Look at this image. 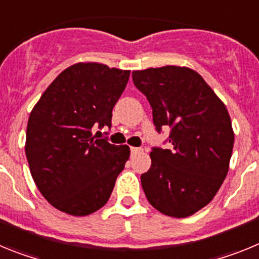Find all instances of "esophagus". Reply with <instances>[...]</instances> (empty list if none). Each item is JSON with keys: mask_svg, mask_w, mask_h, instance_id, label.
<instances>
[{"mask_svg": "<svg viewBox=\"0 0 259 259\" xmlns=\"http://www.w3.org/2000/svg\"><path fill=\"white\" fill-rule=\"evenodd\" d=\"M141 152V148H135V146H131V153L135 154V153H139Z\"/></svg>", "mask_w": 259, "mask_h": 259, "instance_id": "obj_1", "label": "esophagus"}]
</instances>
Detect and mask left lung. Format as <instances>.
<instances>
[{
    "label": "left lung",
    "mask_w": 259,
    "mask_h": 259,
    "mask_svg": "<svg viewBox=\"0 0 259 259\" xmlns=\"http://www.w3.org/2000/svg\"><path fill=\"white\" fill-rule=\"evenodd\" d=\"M149 101L158 134L170 128L171 149L153 146L141 185L153 207L185 218L206 206L226 179L235 135L228 111L196 71L178 66L132 72ZM164 141V143H166Z\"/></svg>",
    "instance_id": "1"
}]
</instances>
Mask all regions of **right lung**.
<instances>
[{"label": "right lung", "instance_id": "1", "mask_svg": "<svg viewBox=\"0 0 259 259\" xmlns=\"http://www.w3.org/2000/svg\"><path fill=\"white\" fill-rule=\"evenodd\" d=\"M128 79L130 71L76 63L62 71L29 114L27 161L38 191L56 209L83 217L109 201L130 148L107 137L95 140L92 128L111 127Z\"/></svg>", "mask_w": 259, "mask_h": 259}]
</instances>
